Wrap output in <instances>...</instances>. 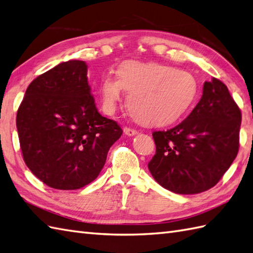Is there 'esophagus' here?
Segmentation results:
<instances>
[{
    "instance_id": "obj_1",
    "label": "esophagus",
    "mask_w": 253,
    "mask_h": 253,
    "mask_svg": "<svg viewBox=\"0 0 253 253\" xmlns=\"http://www.w3.org/2000/svg\"><path fill=\"white\" fill-rule=\"evenodd\" d=\"M125 133L126 134L127 136H133V135H135V134H137V131L135 130V128H131V127L126 126L125 127Z\"/></svg>"
}]
</instances>
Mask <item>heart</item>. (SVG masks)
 Masks as SVG:
<instances>
[{
  "label": "heart",
  "instance_id": "b5f03b06",
  "mask_svg": "<svg viewBox=\"0 0 253 253\" xmlns=\"http://www.w3.org/2000/svg\"><path fill=\"white\" fill-rule=\"evenodd\" d=\"M122 89L130 93L128 110L135 120L148 126H166L190 108L197 95V82L189 72L175 67L126 60L118 68V76L103 78L100 99L106 112L115 111Z\"/></svg>",
  "mask_w": 253,
  "mask_h": 253
}]
</instances>
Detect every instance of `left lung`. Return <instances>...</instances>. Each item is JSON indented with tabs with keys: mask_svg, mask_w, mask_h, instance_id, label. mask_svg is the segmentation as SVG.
<instances>
[{
	"mask_svg": "<svg viewBox=\"0 0 253 253\" xmlns=\"http://www.w3.org/2000/svg\"><path fill=\"white\" fill-rule=\"evenodd\" d=\"M241 112L222 81L205 82L203 96L186 119L155 131L151 175L175 194L206 192L220 181L239 149Z\"/></svg>",
	"mask_w": 253,
	"mask_h": 253,
	"instance_id": "1",
	"label": "left lung"
}]
</instances>
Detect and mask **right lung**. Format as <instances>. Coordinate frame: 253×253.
<instances>
[{
    "label": "right lung",
    "mask_w": 253,
    "mask_h": 253,
    "mask_svg": "<svg viewBox=\"0 0 253 253\" xmlns=\"http://www.w3.org/2000/svg\"><path fill=\"white\" fill-rule=\"evenodd\" d=\"M16 126L27 167L47 186L63 190L93 182L122 135L120 126L95 106L82 60L65 61L36 78Z\"/></svg>",
    "instance_id": "obj_1"
}]
</instances>
